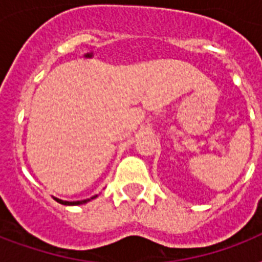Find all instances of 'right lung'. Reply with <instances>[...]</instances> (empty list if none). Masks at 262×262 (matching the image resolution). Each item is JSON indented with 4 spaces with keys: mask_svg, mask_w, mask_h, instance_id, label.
Wrapping results in <instances>:
<instances>
[{
    "mask_svg": "<svg viewBox=\"0 0 262 262\" xmlns=\"http://www.w3.org/2000/svg\"><path fill=\"white\" fill-rule=\"evenodd\" d=\"M98 197V194L94 195V197H91V199H87V200H80V201H63V200H59V199H55L57 201H58L59 204H62V205H81V204H85L88 203V201H91V200H94Z\"/></svg>",
    "mask_w": 262,
    "mask_h": 262,
    "instance_id": "1",
    "label": "right lung"
}]
</instances>
